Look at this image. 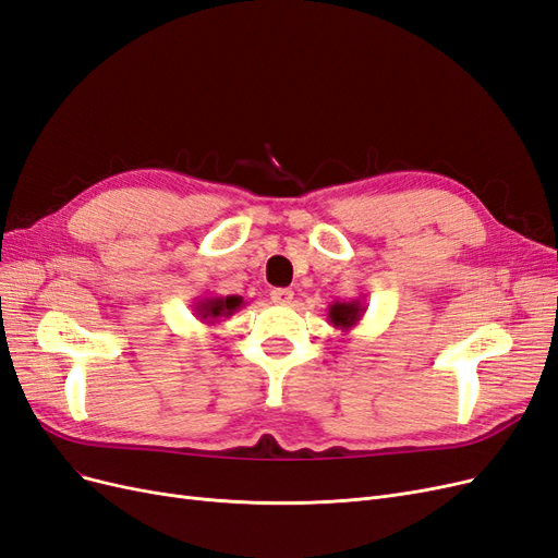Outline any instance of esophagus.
Returning <instances> with one entry per match:
<instances>
[{
	"label": "esophagus",
	"mask_w": 558,
	"mask_h": 558,
	"mask_svg": "<svg viewBox=\"0 0 558 558\" xmlns=\"http://www.w3.org/2000/svg\"><path fill=\"white\" fill-rule=\"evenodd\" d=\"M272 302H277V304H291V300H293V291L291 288H272Z\"/></svg>",
	"instance_id": "esophagus-1"
}]
</instances>
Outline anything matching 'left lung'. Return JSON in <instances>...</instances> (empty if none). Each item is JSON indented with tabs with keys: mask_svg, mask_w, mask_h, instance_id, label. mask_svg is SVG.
<instances>
[{
	"mask_svg": "<svg viewBox=\"0 0 558 558\" xmlns=\"http://www.w3.org/2000/svg\"><path fill=\"white\" fill-rule=\"evenodd\" d=\"M367 306H364L360 300H349V302H332L328 310V323L332 325L335 330L341 332H351L355 325L362 320Z\"/></svg>",
	"mask_w": 558,
	"mask_h": 558,
	"instance_id": "8db88e82",
	"label": "left lung"
}]
</instances>
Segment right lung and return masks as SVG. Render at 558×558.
<instances>
[{
	"mask_svg": "<svg viewBox=\"0 0 558 558\" xmlns=\"http://www.w3.org/2000/svg\"><path fill=\"white\" fill-rule=\"evenodd\" d=\"M194 316L205 325H217L223 318H230L238 310L244 306V300L240 295H217V293H205L196 298Z\"/></svg>",
	"mask_w": 558,
	"mask_h": 558,
	"instance_id": "obj_1",
	"label": "right lung"
}]
</instances>
